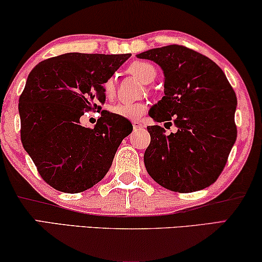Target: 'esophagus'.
<instances>
[{
  "instance_id": "34e87169",
  "label": "esophagus",
  "mask_w": 262,
  "mask_h": 262,
  "mask_svg": "<svg viewBox=\"0 0 262 262\" xmlns=\"http://www.w3.org/2000/svg\"><path fill=\"white\" fill-rule=\"evenodd\" d=\"M132 125H134L135 130H138V128H142V127H143V125H142L141 123H139V121H137V120L132 121Z\"/></svg>"
}]
</instances>
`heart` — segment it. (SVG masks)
<instances>
[{"instance_id":"obj_1","label":"heart","mask_w":262,"mask_h":262,"mask_svg":"<svg viewBox=\"0 0 262 262\" xmlns=\"http://www.w3.org/2000/svg\"><path fill=\"white\" fill-rule=\"evenodd\" d=\"M128 71L134 74L136 77H138L143 83L148 84L155 80L156 77V69L151 63L144 62V60H135L128 67ZM116 77L111 76L102 83V91L105 93L107 98H112L116 94ZM146 105L144 102H119L117 105L111 107V113L116 114L118 117L125 118L130 120H138L144 116L146 112Z\"/></svg>"}]
</instances>
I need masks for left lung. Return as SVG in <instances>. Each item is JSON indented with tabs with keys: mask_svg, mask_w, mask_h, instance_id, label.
<instances>
[{
	"mask_svg": "<svg viewBox=\"0 0 262 262\" xmlns=\"http://www.w3.org/2000/svg\"><path fill=\"white\" fill-rule=\"evenodd\" d=\"M159 64L164 75V96L151 107L157 123L148 126L150 144L144 163L162 187L189 193L209 187L220 177L237 137V99L223 70L202 53L181 45L151 49L137 55Z\"/></svg>",
	"mask_w": 262,
	"mask_h": 262,
	"instance_id": "obj_1",
	"label": "left lung"
}]
</instances>
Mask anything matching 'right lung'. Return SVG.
<instances>
[{"label":"right lung","mask_w":262,"mask_h":262,"mask_svg":"<svg viewBox=\"0 0 262 262\" xmlns=\"http://www.w3.org/2000/svg\"><path fill=\"white\" fill-rule=\"evenodd\" d=\"M131 55L70 52L42 60L28 75L19 99L21 142L35 167L57 191L80 193L101 181L132 124L108 111L93 128L84 112L101 107L102 83Z\"/></svg>","instance_id":"add662e5"}]
</instances>
